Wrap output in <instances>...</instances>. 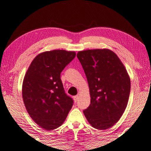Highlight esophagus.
<instances>
[{
	"mask_svg": "<svg viewBox=\"0 0 151 151\" xmlns=\"http://www.w3.org/2000/svg\"><path fill=\"white\" fill-rule=\"evenodd\" d=\"M78 95H76V96L74 97V101H75V102H77L78 100Z\"/></svg>",
	"mask_w": 151,
	"mask_h": 151,
	"instance_id": "34e87169",
	"label": "esophagus"
}]
</instances>
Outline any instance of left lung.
<instances>
[{
    "label": "left lung",
    "mask_w": 151,
    "mask_h": 151,
    "mask_svg": "<svg viewBox=\"0 0 151 151\" xmlns=\"http://www.w3.org/2000/svg\"><path fill=\"white\" fill-rule=\"evenodd\" d=\"M76 56L87 76L91 97L89 106L83 113L93 128L107 130L118 122L127 107L130 76L111 50H83Z\"/></svg>",
    "instance_id": "1"
}]
</instances>
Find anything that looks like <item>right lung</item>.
I'll return each instance as SVG.
<instances>
[{
  "mask_svg": "<svg viewBox=\"0 0 151 151\" xmlns=\"http://www.w3.org/2000/svg\"><path fill=\"white\" fill-rule=\"evenodd\" d=\"M75 56V52L64 50L42 52L24 76L22 97L26 110L45 130L60 126L73 107V100L64 92L60 73Z\"/></svg>",
  "mask_w": 151,
  "mask_h": 151,
  "instance_id": "obj_1",
  "label": "right lung"
}]
</instances>
